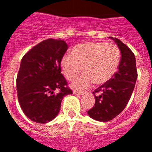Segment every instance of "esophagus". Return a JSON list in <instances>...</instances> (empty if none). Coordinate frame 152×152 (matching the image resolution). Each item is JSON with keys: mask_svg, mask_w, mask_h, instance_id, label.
<instances>
[{"mask_svg": "<svg viewBox=\"0 0 152 152\" xmlns=\"http://www.w3.org/2000/svg\"><path fill=\"white\" fill-rule=\"evenodd\" d=\"M73 94H76V95H81L82 94H84V92H82V91H76V90H74Z\"/></svg>", "mask_w": 152, "mask_h": 152, "instance_id": "obj_1", "label": "esophagus"}]
</instances>
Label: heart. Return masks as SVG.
<instances>
[{"label":"heart","instance_id":"b5f03b06","mask_svg":"<svg viewBox=\"0 0 152 152\" xmlns=\"http://www.w3.org/2000/svg\"><path fill=\"white\" fill-rule=\"evenodd\" d=\"M119 49L115 44L90 42L78 44L61 60V69L68 80H73L82 71L84 75L72 83V88L83 89L92 84L100 85L108 82L119 67Z\"/></svg>","mask_w":152,"mask_h":152}]
</instances>
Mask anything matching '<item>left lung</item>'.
<instances>
[{"label": "left lung", "instance_id": "obj_1", "mask_svg": "<svg viewBox=\"0 0 152 152\" xmlns=\"http://www.w3.org/2000/svg\"><path fill=\"white\" fill-rule=\"evenodd\" d=\"M110 38L119 47L121 59L113 77L93 92L95 103L88 113L92 119L100 122L110 121L124 110L133 92L138 77L133 52L119 39Z\"/></svg>", "mask_w": 152, "mask_h": 152}]
</instances>
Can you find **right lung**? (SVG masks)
<instances>
[{"label": "right lung", "mask_w": 152, "mask_h": 152, "mask_svg": "<svg viewBox=\"0 0 152 152\" xmlns=\"http://www.w3.org/2000/svg\"><path fill=\"white\" fill-rule=\"evenodd\" d=\"M68 46L64 40L42 41L24 55L17 77V97L32 121L46 123L56 117L63 97L72 94L61 73V60Z\"/></svg>", "instance_id": "obj_1"}]
</instances>
